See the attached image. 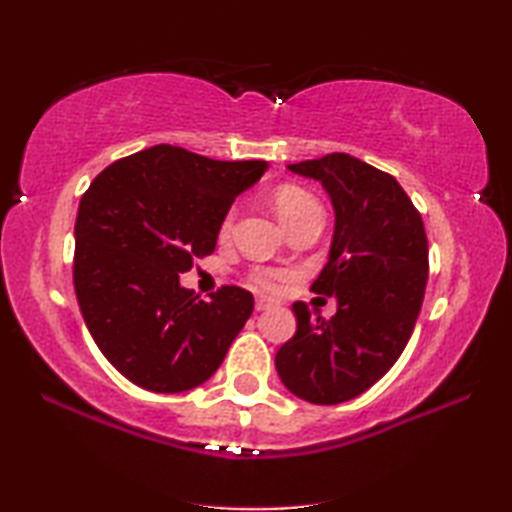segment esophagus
Returning a JSON list of instances; mask_svg holds the SVG:
<instances>
[{"instance_id":"34e87169","label":"esophagus","mask_w":512,"mask_h":512,"mask_svg":"<svg viewBox=\"0 0 512 512\" xmlns=\"http://www.w3.org/2000/svg\"><path fill=\"white\" fill-rule=\"evenodd\" d=\"M272 304H274L272 297H265V295H258V297H256V311H265V309H270Z\"/></svg>"}]
</instances>
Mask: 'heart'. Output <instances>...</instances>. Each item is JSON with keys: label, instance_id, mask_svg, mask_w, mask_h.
I'll return each mask as SVG.
<instances>
[{"label": "heart", "instance_id": "obj_1", "mask_svg": "<svg viewBox=\"0 0 512 512\" xmlns=\"http://www.w3.org/2000/svg\"><path fill=\"white\" fill-rule=\"evenodd\" d=\"M274 208H277L281 222L288 224L290 219L302 215V212L318 208V201L313 199L309 192L302 190V187L283 185V187H279L277 192H274ZM231 219H233V212L224 219V231L231 226ZM288 277H290V274L286 270H274V267H256V270L251 272V281L258 283L261 288H267V290L281 288V283L286 281Z\"/></svg>", "mask_w": 512, "mask_h": 512}]
</instances>
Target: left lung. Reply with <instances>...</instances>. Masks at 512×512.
Instances as JSON below:
<instances>
[{"label":"left lung","instance_id":"left-lung-1","mask_svg":"<svg viewBox=\"0 0 512 512\" xmlns=\"http://www.w3.org/2000/svg\"><path fill=\"white\" fill-rule=\"evenodd\" d=\"M320 180L336 212L329 261L311 290L336 297L329 320L295 302L297 332L274 364L297 398L336 405L371 389L403 355L428 281L423 219L398 180L348 153L288 164Z\"/></svg>","mask_w":512,"mask_h":512}]
</instances>
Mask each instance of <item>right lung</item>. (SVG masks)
I'll list each match as a JSON object with an SVG mask.
<instances>
[{
    "instance_id": "right-lung-1",
    "label": "right lung",
    "mask_w": 512,
    "mask_h": 512,
    "mask_svg": "<svg viewBox=\"0 0 512 512\" xmlns=\"http://www.w3.org/2000/svg\"><path fill=\"white\" fill-rule=\"evenodd\" d=\"M267 162H222L160 144L93 178L75 222V295L93 341L116 371L155 393L199 387L254 311V295L222 286L208 302L180 286L210 256L235 196Z\"/></svg>"
}]
</instances>
